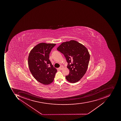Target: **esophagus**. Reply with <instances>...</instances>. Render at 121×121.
Wrapping results in <instances>:
<instances>
[{"label": "esophagus", "mask_w": 121, "mask_h": 121, "mask_svg": "<svg viewBox=\"0 0 121 121\" xmlns=\"http://www.w3.org/2000/svg\"><path fill=\"white\" fill-rule=\"evenodd\" d=\"M63 69V66H60V67H59V69L60 70H62Z\"/></svg>", "instance_id": "34e87169"}]
</instances>
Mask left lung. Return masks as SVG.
<instances>
[{"label": "left lung", "mask_w": 121, "mask_h": 121, "mask_svg": "<svg viewBox=\"0 0 121 121\" xmlns=\"http://www.w3.org/2000/svg\"><path fill=\"white\" fill-rule=\"evenodd\" d=\"M57 49L63 54L68 63L69 73L66 76V79L70 83L79 81L88 69L90 56L87 48L78 41L71 40L62 43Z\"/></svg>", "instance_id": "obj_1"}]
</instances>
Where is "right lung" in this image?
Instances as JSON below:
<instances>
[{
    "label": "right lung",
    "instance_id": "right-lung-1",
    "mask_svg": "<svg viewBox=\"0 0 121 121\" xmlns=\"http://www.w3.org/2000/svg\"><path fill=\"white\" fill-rule=\"evenodd\" d=\"M55 43H40L30 51L28 64L34 78L40 83L48 85L53 82L57 70L49 60V54Z\"/></svg>",
    "mask_w": 121,
    "mask_h": 121
}]
</instances>
